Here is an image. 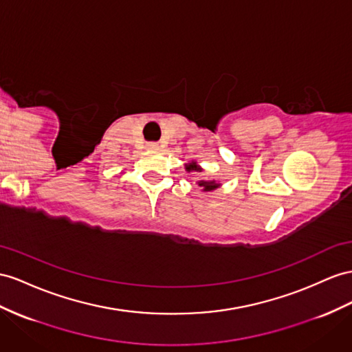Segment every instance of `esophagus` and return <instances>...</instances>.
Wrapping results in <instances>:
<instances>
[{
	"label": "esophagus",
	"instance_id": "34e87169",
	"mask_svg": "<svg viewBox=\"0 0 352 352\" xmlns=\"http://www.w3.org/2000/svg\"><path fill=\"white\" fill-rule=\"evenodd\" d=\"M147 148H150V150H157V148H159V144H157V142H148V144H147Z\"/></svg>",
	"mask_w": 352,
	"mask_h": 352
}]
</instances>
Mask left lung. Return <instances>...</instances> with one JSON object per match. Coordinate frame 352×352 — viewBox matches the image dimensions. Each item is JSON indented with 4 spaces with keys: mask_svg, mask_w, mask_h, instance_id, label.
Wrapping results in <instances>:
<instances>
[{
    "mask_svg": "<svg viewBox=\"0 0 352 352\" xmlns=\"http://www.w3.org/2000/svg\"><path fill=\"white\" fill-rule=\"evenodd\" d=\"M186 169H187V170H201V168H197V166L195 165V162H193L192 165H188ZM199 186L204 187L205 192H211V190H214V188L219 187V184L215 183V182H199Z\"/></svg>",
    "mask_w": 352,
    "mask_h": 352,
    "instance_id": "8db88e82",
    "label": "left lung"
}]
</instances>
